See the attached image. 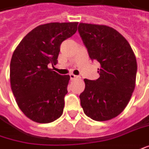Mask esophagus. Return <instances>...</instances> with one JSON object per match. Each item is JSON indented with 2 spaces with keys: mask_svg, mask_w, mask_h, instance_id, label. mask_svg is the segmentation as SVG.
<instances>
[{
  "mask_svg": "<svg viewBox=\"0 0 149 149\" xmlns=\"http://www.w3.org/2000/svg\"><path fill=\"white\" fill-rule=\"evenodd\" d=\"M78 77H79L78 76H76V75L72 74H72H70V79H71V80H75V79H77Z\"/></svg>",
  "mask_w": 149,
  "mask_h": 149,
  "instance_id": "1",
  "label": "esophagus"
}]
</instances>
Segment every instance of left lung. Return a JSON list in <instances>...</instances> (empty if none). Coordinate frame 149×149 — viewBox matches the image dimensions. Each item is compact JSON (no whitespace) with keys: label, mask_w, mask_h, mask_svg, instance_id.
<instances>
[{"label":"left lung","mask_w":149,"mask_h":149,"mask_svg":"<svg viewBox=\"0 0 149 149\" xmlns=\"http://www.w3.org/2000/svg\"><path fill=\"white\" fill-rule=\"evenodd\" d=\"M78 32L90 58L100 63L99 78L84 79L81 105L93 120L109 121L125 109L131 98L136 81V58L126 39L111 27L80 23Z\"/></svg>","instance_id":"left-lung-1"}]
</instances>
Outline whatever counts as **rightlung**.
<instances>
[{
	"instance_id": "obj_1",
	"label": "right lung",
	"mask_w": 149,
	"mask_h": 149,
	"mask_svg": "<svg viewBox=\"0 0 149 149\" xmlns=\"http://www.w3.org/2000/svg\"><path fill=\"white\" fill-rule=\"evenodd\" d=\"M77 22L37 26L23 38L10 61L11 90L21 111L32 121L49 123L60 117L68 93L69 75L51 68L58 63L60 45L74 35Z\"/></svg>"
}]
</instances>
